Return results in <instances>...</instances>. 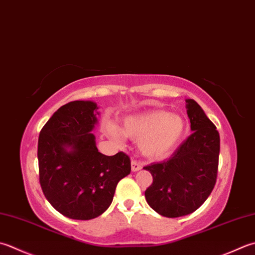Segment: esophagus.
Returning a JSON list of instances; mask_svg holds the SVG:
<instances>
[{"instance_id": "obj_1", "label": "esophagus", "mask_w": 255, "mask_h": 255, "mask_svg": "<svg viewBox=\"0 0 255 255\" xmlns=\"http://www.w3.org/2000/svg\"><path fill=\"white\" fill-rule=\"evenodd\" d=\"M141 168H142V163H141V162H138V161H136V160H132V161H131V170H132L133 172L139 171Z\"/></svg>"}]
</instances>
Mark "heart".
I'll return each mask as SVG.
<instances>
[{"label":"heart","instance_id":"1","mask_svg":"<svg viewBox=\"0 0 255 255\" xmlns=\"http://www.w3.org/2000/svg\"><path fill=\"white\" fill-rule=\"evenodd\" d=\"M184 131L183 119L166 111L131 115L123 122L125 136L138 141L141 152L150 158L167 156L181 140ZM106 132L115 141L123 142L122 131L113 124L107 125Z\"/></svg>","mask_w":255,"mask_h":255}]
</instances>
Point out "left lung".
Instances as JSON below:
<instances>
[{
    "label": "left lung",
    "instance_id": "obj_1",
    "mask_svg": "<svg viewBox=\"0 0 255 255\" xmlns=\"http://www.w3.org/2000/svg\"><path fill=\"white\" fill-rule=\"evenodd\" d=\"M193 131L161 162L143 167L153 181L144 191L149 206L167 218L187 216L200 208L217 180L220 136L213 123L193 99H186Z\"/></svg>",
    "mask_w": 255,
    "mask_h": 255
}]
</instances>
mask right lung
Wrapping results in <instances>:
<instances>
[{
	"label": "right lung",
	"mask_w": 255,
	"mask_h": 255,
	"mask_svg": "<svg viewBox=\"0 0 255 255\" xmlns=\"http://www.w3.org/2000/svg\"><path fill=\"white\" fill-rule=\"evenodd\" d=\"M98 106L75 101L53 114L38 137L39 183L45 198L75 220H91L107 210L117 183L130 173L124 152L105 156L92 132L98 123Z\"/></svg>",
	"instance_id": "obj_1"
}]
</instances>
